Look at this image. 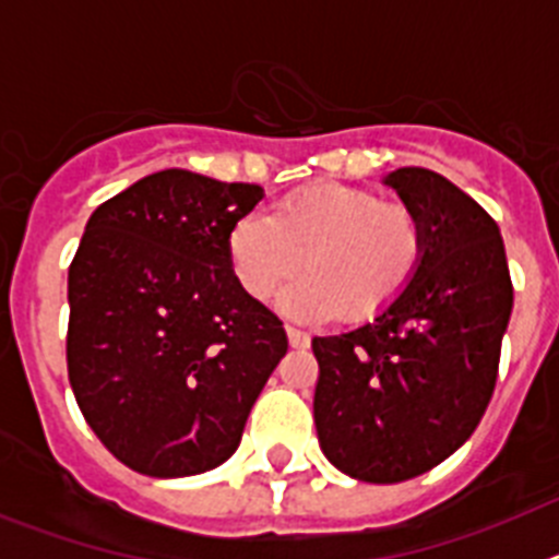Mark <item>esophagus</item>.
Listing matches in <instances>:
<instances>
[{
  "label": "esophagus",
  "mask_w": 559,
  "mask_h": 559,
  "mask_svg": "<svg viewBox=\"0 0 559 559\" xmlns=\"http://www.w3.org/2000/svg\"><path fill=\"white\" fill-rule=\"evenodd\" d=\"M285 333H288V344L294 349H308L310 347V335L302 333V330L296 328H285Z\"/></svg>",
  "instance_id": "34e87169"
}]
</instances>
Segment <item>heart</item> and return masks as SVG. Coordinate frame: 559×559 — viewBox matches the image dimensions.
I'll use <instances>...</instances> for the list:
<instances>
[{"label":"heart","instance_id":"1","mask_svg":"<svg viewBox=\"0 0 559 559\" xmlns=\"http://www.w3.org/2000/svg\"><path fill=\"white\" fill-rule=\"evenodd\" d=\"M423 251L426 231L408 206L338 181L288 192L271 218L249 212L226 237L231 274L260 302L308 265L276 302L296 322L374 319L408 288Z\"/></svg>","mask_w":559,"mask_h":559}]
</instances>
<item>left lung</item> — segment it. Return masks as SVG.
Wrapping results in <instances>:
<instances>
[{
    "label": "left lung",
    "mask_w": 559,
    "mask_h": 559,
    "mask_svg": "<svg viewBox=\"0 0 559 559\" xmlns=\"http://www.w3.org/2000/svg\"><path fill=\"white\" fill-rule=\"evenodd\" d=\"M383 185L423 224V263L372 322L313 338L319 445L341 473L369 484L423 476L471 439L512 313L496 221L426 167H400Z\"/></svg>",
    "instance_id": "obj_1"
}]
</instances>
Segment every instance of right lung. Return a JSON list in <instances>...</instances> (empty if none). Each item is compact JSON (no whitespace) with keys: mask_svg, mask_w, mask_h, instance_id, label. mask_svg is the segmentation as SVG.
I'll list each match as a JSON object with an SVG mask.
<instances>
[{"mask_svg":"<svg viewBox=\"0 0 559 559\" xmlns=\"http://www.w3.org/2000/svg\"><path fill=\"white\" fill-rule=\"evenodd\" d=\"M263 195L170 167L88 218L69 265V383L88 428L142 476L224 464L288 353L283 322L226 254L231 224Z\"/></svg>","mask_w":559,"mask_h":559,"instance_id":"right-lung-1","label":"right lung"}]
</instances>
